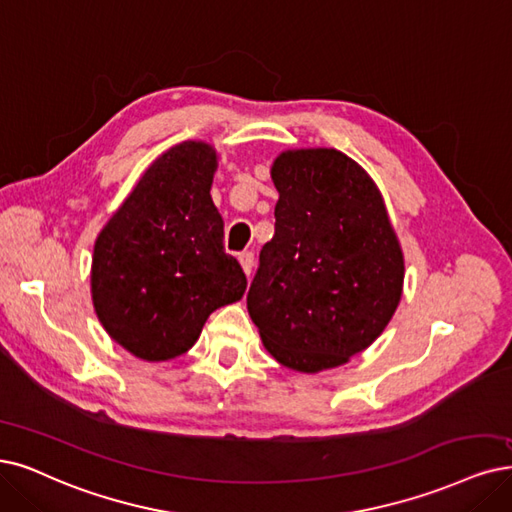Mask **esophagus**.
Listing matches in <instances>:
<instances>
[{
    "mask_svg": "<svg viewBox=\"0 0 512 512\" xmlns=\"http://www.w3.org/2000/svg\"><path fill=\"white\" fill-rule=\"evenodd\" d=\"M238 259H240V266H242L244 274H246V276H251L253 266H255V255H253L251 251H244V253H240V255H238Z\"/></svg>",
    "mask_w": 512,
    "mask_h": 512,
    "instance_id": "obj_1",
    "label": "esophagus"
}]
</instances>
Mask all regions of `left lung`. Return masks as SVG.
Listing matches in <instances>:
<instances>
[{
	"instance_id": "obj_1",
	"label": "left lung",
	"mask_w": 512,
	"mask_h": 512,
	"mask_svg": "<svg viewBox=\"0 0 512 512\" xmlns=\"http://www.w3.org/2000/svg\"><path fill=\"white\" fill-rule=\"evenodd\" d=\"M274 238L263 244L246 308L280 365L318 373L382 335L405 278L380 189L337 149L282 151Z\"/></svg>"
}]
</instances>
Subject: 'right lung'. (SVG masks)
I'll return each mask as SVG.
<instances>
[{
	"instance_id": "right-lung-1",
	"label": "right lung",
	"mask_w": 512,
	"mask_h": 512,
	"mask_svg": "<svg viewBox=\"0 0 512 512\" xmlns=\"http://www.w3.org/2000/svg\"><path fill=\"white\" fill-rule=\"evenodd\" d=\"M215 170L208 143L170 147L94 242V312L113 342L143 361L187 352L206 318L246 291L240 263L223 249Z\"/></svg>"
}]
</instances>
